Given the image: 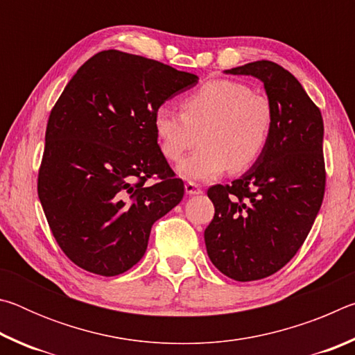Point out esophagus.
<instances>
[{"label":"esophagus","mask_w":355,"mask_h":355,"mask_svg":"<svg viewBox=\"0 0 355 355\" xmlns=\"http://www.w3.org/2000/svg\"><path fill=\"white\" fill-rule=\"evenodd\" d=\"M184 191H186V194H189V196L202 194V188L197 183H194V182H186Z\"/></svg>","instance_id":"obj_1"}]
</instances>
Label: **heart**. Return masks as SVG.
I'll return each mask as SVG.
<instances>
[{
	"instance_id": "1",
	"label": "heart",
	"mask_w": 355,
	"mask_h": 355,
	"mask_svg": "<svg viewBox=\"0 0 355 355\" xmlns=\"http://www.w3.org/2000/svg\"><path fill=\"white\" fill-rule=\"evenodd\" d=\"M182 114L161 106L153 128L161 153L178 161L200 141L202 146L178 164L186 178L207 180L230 169L254 166L266 148L274 125L271 100L235 80H214L184 95Z\"/></svg>"
}]
</instances>
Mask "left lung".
I'll use <instances>...</instances> for the list:
<instances>
[{"label":"left lung","mask_w":355,"mask_h":355,"mask_svg":"<svg viewBox=\"0 0 355 355\" xmlns=\"http://www.w3.org/2000/svg\"><path fill=\"white\" fill-rule=\"evenodd\" d=\"M261 80L274 107L263 155L232 184H214L205 228L209 260L227 277L252 282L285 266L304 244L326 191L321 111L290 71L272 61L227 70Z\"/></svg>","instance_id":"left-lung-1"}]
</instances>
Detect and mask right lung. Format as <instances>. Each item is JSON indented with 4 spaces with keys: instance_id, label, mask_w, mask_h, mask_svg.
<instances>
[{
    "instance_id": "right-lung-1",
    "label": "right lung",
    "mask_w": 355,
    "mask_h": 355,
    "mask_svg": "<svg viewBox=\"0 0 355 355\" xmlns=\"http://www.w3.org/2000/svg\"><path fill=\"white\" fill-rule=\"evenodd\" d=\"M199 76L105 50L87 59L53 106L37 194L71 263L112 277L146 254L152 225L183 199L161 153L153 116ZM150 178L157 180L147 185Z\"/></svg>"
}]
</instances>
